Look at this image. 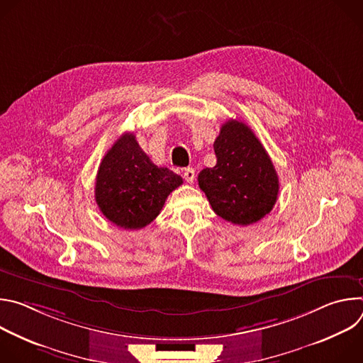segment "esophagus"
I'll return each mask as SVG.
<instances>
[{"instance_id":"1","label":"esophagus","mask_w":363,"mask_h":363,"mask_svg":"<svg viewBox=\"0 0 363 363\" xmlns=\"http://www.w3.org/2000/svg\"><path fill=\"white\" fill-rule=\"evenodd\" d=\"M184 179L188 182V184H192L194 179H195V171L192 168H186L184 171Z\"/></svg>"}]
</instances>
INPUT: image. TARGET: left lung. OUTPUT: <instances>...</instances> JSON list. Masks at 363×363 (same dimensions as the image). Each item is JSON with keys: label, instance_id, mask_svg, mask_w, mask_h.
Segmentation results:
<instances>
[{"label": "left lung", "instance_id": "1", "mask_svg": "<svg viewBox=\"0 0 363 363\" xmlns=\"http://www.w3.org/2000/svg\"><path fill=\"white\" fill-rule=\"evenodd\" d=\"M217 165L198 175V185L217 216L238 225L264 218L277 201L279 177L267 150L242 122L230 119L214 142Z\"/></svg>", "mask_w": 363, "mask_h": 363}]
</instances>
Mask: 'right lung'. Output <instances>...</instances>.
Masks as SVG:
<instances>
[{
  "instance_id": "obj_1",
  "label": "right lung",
  "mask_w": 363,
  "mask_h": 363,
  "mask_svg": "<svg viewBox=\"0 0 363 363\" xmlns=\"http://www.w3.org/2000/svg\"><path fill=\"white\" fill-rule=\"evenodd\" d=\"M182 185V178L158 168L130 132L123 133L103 157L94 198L111 223L125 230H139L157 218L168 195Z\"/></svg>"
}]
</instances>
